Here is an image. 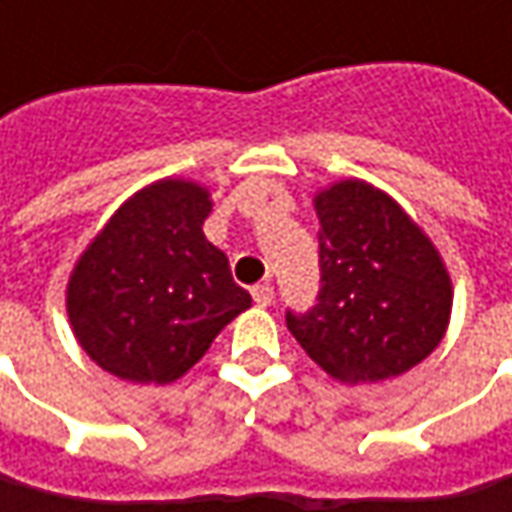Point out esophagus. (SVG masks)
Listing matches in <instances>:
<instances>
[{
	"label": "esophagus",
	"instance_id": "1",
	"mask_svg": "<svg viewBox=\"0 0 512 512\" xmlns=\"http://www.w3.org/2000/svg\"><path fill=\"white\" fill-rule=\"evenodd\" d=\"M253 302H256L259 307L273 305V287L267 285V282H262V285L253 287Z\"/></svg>",
	"mask_w": 512,
	"mask_h": 512
}]
</instances>
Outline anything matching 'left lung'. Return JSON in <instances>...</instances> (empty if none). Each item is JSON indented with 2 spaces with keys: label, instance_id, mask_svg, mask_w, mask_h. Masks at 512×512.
Returning a JSON list of instances; mask_svg holds the SVG:
<instances>
[{
  "label": "left lung",
  "instance_id": "8db88e82",
  "mask_svg": "<svg viewBox=\"0 0 512 512\" xmlns=\"http://www.w3.org/2000/svg\"><path fill=\"white\" fill-rule=\"evenodd\" d=\"M319 213V305L287 313L307 356L342 384L396 379L447 333L453 282L442 253L404 207L364 179L313 196Z\"/></svg>",
  "mask_w": 512,
  "mask_h": 512
}]
</instances>
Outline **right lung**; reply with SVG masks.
I'll use <instances>...</instances> for the list:
<instances>
[{
    "mask_svg": "<svg viewBox=\"0 0 512 512\" xmlns=\"http://www.w3.org/2000/svg\"><path fill=\"white\" fill-rule=\"evenodd\" d=\"M210 190L159 179L122 202L70 270V330L93 362L136 384L182 379L250 307L205 236Z\"/></svg>",
    "mask_w": 512,
    "mask_h": 512,
    "instance_id": "obj_1",
    "label": "right lung"
}]
</instances>
